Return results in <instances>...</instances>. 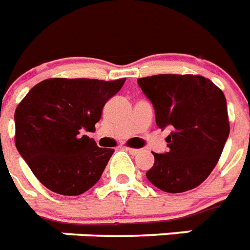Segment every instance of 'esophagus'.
Returning a JSON list of instances; mask_svg holds the SVG:
<instances>
[{
	"instance_id": "obj_1",
	"label": "esophagus",
	"mask_w": 250,
	"mask_h": 250,
	"mask_svg": "<svg viewBox=\"0 0 250 250\" xmlns=\"http://www.w3.org/2000/svg\"><path fill=\"white\" fill-rule=\"evenodd\" d=\"M125 149H126L127 152H129V153H131V154H138L140 152V149H135V148L126 147V148H125Z\"/></svg>"
}]
</instances>
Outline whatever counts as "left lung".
Returning a JSON list of instances; mask_svg holds the SVG:
<instances>
[{"label": "left lung", "mask_w": 250, "mask_h": 250, "mask_svg": "<svg viewBox=\"0 0 250 250\" xmlns=\"http://www.w3.org/2000/svg\"><path fill=\"white\" fill-rule=\"evenodd\" d=\"M138 85L153 104L157 126L171 130L168 150L153 153L146 176L167 193L194 189L211 174L229 138L225 94L199 75L160 74L140 78Z\"/></svg>", "instance_id": "1"}]
</instances>
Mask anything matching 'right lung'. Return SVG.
<instances>
[{
    "label": "right lung",
    "mask_w": 250,
    "mask_h": 250,
    "mask_svg": "<svg viewBox=\"0 0 250 250\" xmlns=\"http://www.w3.org/2000/svg\"><path fill=\"white\" fill-rule=\"evenodd\" d=\"M126 79H53L34 85L15 111V146L36 177L61 195H79L102 176L113 150L83 131L96 130L103 106Z\"/></svg>",
    "instance_id": "right-lung-1"
}]
</instances>
